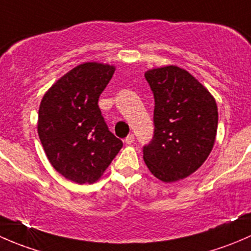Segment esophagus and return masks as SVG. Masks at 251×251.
I'll return each mask as SVG.
<instances>
[{"label": "esophagus", "mask_w": 251, "mask_h": 251, "mask_svg": "<svg viewBox=\"0 0 251 251\" xmlns=\"http://www.w3.org/2000/svg\"><path fill=\"white\" fill-rule=\"evenodd\" d=\"M135 142V136L133 135H128L127 137L125 138V143L126 144H132Z\"/></svg>", "instance_id": "obj_1"}]
</instances>
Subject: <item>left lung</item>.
Instances as JSON below:
<instances>
[{"instance_id": "8db88e82", "label": "left lung", "mask_w": 251, "mask_h": 251, "mask_svg": "<svg viewBox=\"0 0 251 251\" xmlns=\"http://www.w3.org/2000/svg\"><path fill=\"white\" fill-rule=\"evenodd\" d=\"M154 95V135L143 147L144 163L163 182L198 170L209 156L219 113L211 93L187 70L175 65L144 74Z\"/></svg>"}]
</instances>
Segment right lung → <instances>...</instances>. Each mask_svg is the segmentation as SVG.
<instances>
[{
  "label": "right lung",
  "instance_id": "right-lung-1",
  "mask_svg": "<svg viewBox=\"0 0 251 251\" xmlns=\"http://www.w3.org/2000/svg\"><path fill=\"white\" fill-rule=\"evenodd\" d=\"M115 68L83 63L45 93L37 132L48 160L65 178L78 184L100 178L123 147L108 128L98 98Z\"/></svg>",
  "mask_w": 251,
  "mask_h": 251
}]
</instances>
